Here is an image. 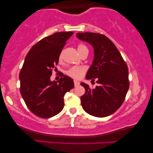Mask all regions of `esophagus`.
Instances as JSON below:
<instances>
[{"label":"esophagus","instance_id":"1","mask_svg":"<svg viewBox=\"0 0 153 153\" xmlns=\"http://www.w3.org/2000/svg\"><path fill=\"white\" fill-rule=\"evenodd\" d=\"M74 86H75V87L78 86V85H79V82L78 81L74 80Z\"/></svg>","mask_w":153,"mask_h":153}]
</instances>
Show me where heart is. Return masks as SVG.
<instances>
[{
  "mask_svg": "<svg viewBox=\"0 0 153 153\" xmlns=\"http://www.w3.org/2000/svg\"><path fill=\"white\" fill-rule=\"evenodd\" d=\"M85 50H88L87 47L83 45H79L77 47V51H78L79 53L81 54L82 53L83 51H84ZM62 60V53H61L59 56V60ZM85 72V68L84 67H72L66 71V74L68 75L69 76L72 77L73 79H81V77L83 76V74Z\"/></svg>",
  "mask_w": 153,
  "mask_h": 153,
  "instance_id": "heart-1",
  "label": "heart"
}]
</instances>
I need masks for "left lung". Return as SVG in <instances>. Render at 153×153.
I'll return each mask as SVG.
<instances>
[{"label":"left lung","mask_w":153,"mask_h":153,"mask_svg":"<svg viewBox=\"0 0 153 153\" xmlns=\"http://www.w3.org/2000/svg\"><path fill=\"white\" fill-rule=\"evenodd\" d=\"M77 38L93 46L94 59L86 79L97 80L98 86L91 89L84 83L85 93L81 97L84 111L91 116L106 117L120 108L129 87L128 68L116 46L105 35L95 33H76Z\"/></svg>","instance_id":"left-lung-1"}]
</instances>
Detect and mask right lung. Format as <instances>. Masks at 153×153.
Listing matches in <instances>:
<instances>
[{
    "instance_id": "1",
    "label": "right lung",
    "mask_w": 153,
    "mask_h": 153,
    "mask_svg": "<svg viewBox=\"0 0 153 153\" xmlns=\"http://www.w3.org/2000/svg\"><path fill=\"white\" fill-rule=\"evenodd\" d=\"M73 32L56 33L33 45L25 58L19 73L20 92L31 112L42 118H51L64 107V95L74 88L72 79L66 75L51 81L52 70Z\"/></svg>"
}]
</instances>
